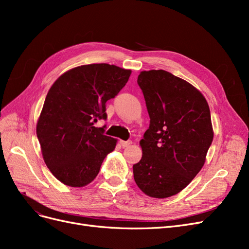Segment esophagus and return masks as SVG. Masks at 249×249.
<instances>
[{
	"label": "esophagus",
	"instance_id": "1",
	"mask_svg": "<svg viewBox=\"0 0 249 249\" xmlns=\"http://www.w3.org/2000/svg\"><path fill=\"white\" fill-rule=\"evenodd\" d=\"M119 142H120V145H122L124 148V147H127V146H130V145L132 144V141H131V140H127V141L120 140Z\"/></svg>",
	"mask_w": 249,
	"mask_h": 249
}]
</instances>
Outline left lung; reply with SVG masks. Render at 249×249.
I'll list each match as a JSON object with an SVG mask.
<instances>
[{"mask_svg":"<svg viewBox=\"0 0 249 249\" xmlns=\"http://www.w3.org/2000/svg\"><path fill=\"white\" fill-rule=\"evenodd\" d=\"M149 127L140 140L134 179L150 197L166 198L189 185L206 162L214 133L209 105L190 83L159 70L141 71Z\"/></svg>","mask_w":249,"mask_h":249,"instance_id":"8db88e82","label":"left lung"}]
</instances>
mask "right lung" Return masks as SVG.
Listing matches in <instances>:
<instances>
[{
	"instance_id": "1",
	"label": "right lung",
	"mask_w": 249,
	"mask_h": 249,
	"mask_svg": "<svg viewBox=\"0 0 249 249\" xmlns=\"http://www.w3.org/2000/svg\"><path fill=\"white\" fill-rule=\"evenodd\" d=\"M130 70L107 63L87 64L64 72L50 88L37 122L43 160L66 186L84 187L99 173L117 140L96 127L106 119V102L115 97L131 76Z\"/></svg>"
}]
</instances>
